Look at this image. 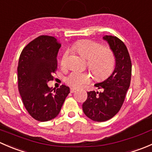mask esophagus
Wrapping results in <instances>:
<instances>
[{"label": "esophagus", "mask_w": 152, "mask_h": 152, "mask_svg": "<svg viewBox=\"0 0 152 152\" xmlns=\"http://www.w3.org/2000/svg\"><path fill=\"white\" fill-rule=\"evenodd\" d=\"M76 91V89L74 88V87H71V88H70V93H73Z\"/></svg>", "instance_id": "esophagus-1"}]
</instances>
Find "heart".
Wrapping results in <instances>:
<instances>
[{"mask_svg":"<svg viewBox=\"0 0 152 152\" xmlns=\"http://www.w3.org/2000/svg\"><path fill=\"white\" fill-rule=\"evenodd\" d=\"M73 48L87 59V67L96 77H107L114 70L115 59L113 51L108 48L102 47L90 39H81L73 45ZM68 53V50L65 51L61 59L62 66L66 65ZM91 79V75L87 72L73 70L65 78V82L75 88H80L89 83Z\"/></svg>","mask_w":152,"mask_h":152,"instance_id":"1","label":"heart"}]
</instances>
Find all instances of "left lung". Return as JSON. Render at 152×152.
<instances>
[{
    "label": "left lung",
    "mask_w": 152,
    "mask_h": 152,
    "mask_svg": "<svg viewBox=\"0 0 152 152\" xmlns=\"http://www.w3.org/2000/svg\"><path fill=\"white\" fill-rule=\"evenodd\" d=\"M115 58V67L113 73L104 82L96 84L102 92H87V99L82 104L84 113L94 121L110 120L119 112L131 82L132 62L127 48L117 37L106 35Z\"/></svg>",
    "instance_id": "1"
}]
</instances>
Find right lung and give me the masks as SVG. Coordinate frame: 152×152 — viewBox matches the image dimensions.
<instances>
[{
    "instance_id": "obj_1",
    "label": "right lung",
    "mask_w": 152,
    "mask_h": 152,
    "mask_svg": "<svg viewBox=\"0 0 152 152\" xmlns=\"http://www.w3.org/2000/svg\"><path fill=\"white\" fill-rule=\"evenodd\" d=\"M61 44L55 37L41 35L26 45L20 53L18 67V90L23 103L31 116L48 121L59 115L70 88H50L57 69V53Z\"/></svg>"
}]
</instances>
